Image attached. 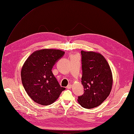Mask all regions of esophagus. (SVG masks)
Masks as SVG:
<instances>
[{"mask_svg":"<svg viewBox=\"0 0 134 134\" xmlns=\"http://www.w3.org/2000/svg\"><path fill=\"white\" fill-rule=\"evenodd\" d=\"M72 87V85H68L67 86V89H71Z\"/></svg>","mask_w":134,"mask_h":134,"instance_id":"34e87169","label":"esophagus"}]
</instances>
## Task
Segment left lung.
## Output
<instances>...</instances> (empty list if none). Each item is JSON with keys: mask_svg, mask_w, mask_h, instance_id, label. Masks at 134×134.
I'll return each instance as SVG.
<instances>
[{"mask_svg": "<svg viewBox=\"0 0 134 134\" xmlns=\"http://www.w3.org/2000/svg\"><path fill=\"white\" fill-rule=\"evenodd\" d=\"M84 94L78 97L79 104L83 108H96L110 94L113 85L110 67L100 53L81 51Z\"/></svg>", "mask_w": 134, "mask_h": 134, "instance_id": "8db88e82", "label": "left lung"}]
</instances>
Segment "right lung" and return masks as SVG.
Returning <instances> with one entry per match:
<instances>
[{"mask_svg": "<svg viewBox=\"0 0 134 134\" xmlns=\"http://www.w3.org/2000/svg\"><path fill=\"white\" fill-rule=\"evenodd\" d=\"M64 52L42 49L33 52L25 62L21 71L23 85L28 96L39 104L50 105L65 88L61 87L52 72L53 66Z\"/></svg>", "mask_w": 134, "mask_h": 134, "instance_id": "1", "label": "right lung"}]
</instances>
